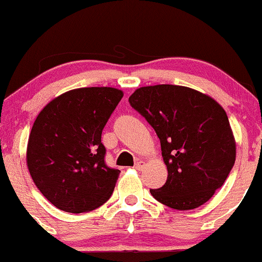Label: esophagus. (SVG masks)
I'll list each match as a JSON object with an SVG mask.
<instances>
[{
  "label": "esophagus",
  "mask_w": 262,
  "mask_h": 262,
  "mask_svg": "<svg viewBox=\"0 0 262 262\" xmlns=\"http://www.w3.org/2000/svg\"><path fill=\"white\" fill-rule=\"evenodd\" d=\"M144 166V161H142V160H139V161H137L136 164H134V169L136 170H142V167Z\"/></svg>",
  "instance_id": "obj_1"
}]
</instances>
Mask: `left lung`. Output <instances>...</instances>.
<instances>
[{"mask_svg": "<svg viewBox=\"0 0 262 262\" xmlns=\"http://www.w3.org/2000/svg\"><path fill=\"white\" fill-rule=\"evenodd\" d=\"M129 103L155 129L167 167L166 183L149 189L162 205L192 210L209 201L235 161V141L224 108L192 88L142 87Z\"/></svg>", "mask_w": 262, "mask_h": 262, "instance_id": "left-lung-1", "label": "left lung"}]
</instances>
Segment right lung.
I'll use <instances>...</instances> for the list:
<instances>
[{"mask_svg": "<svg viewBox=\"0 0 262 262\" xmlns=\"http://www.w3.org/2000/svg\"><path fill=\"white\" fill-rule=\"evenodd\" d=\"M121 98L116 88H78L38 114L28 141V169L57 209L92 211L113 194L120 170L106 165L101 134Z\"/></svg>", "mask_w": 262, "mask_h": 262, "instance_id": "right-lung-1", "label": "right lung"}]
</instances>
